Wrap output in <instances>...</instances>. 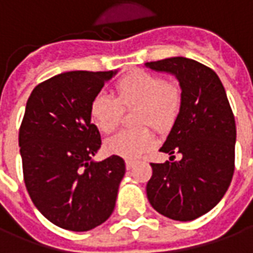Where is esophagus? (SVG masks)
I'll return each instance as SVG.
<instances>
[{"mask_svg": "<svg viewBox=\"0 0 253 253\" xmlns=\"http://www.w3.org/2000/svg\"><path fill=\"white\" fill-rule=\"evenodd\" d=\"M134 165H135V163H134V161H131V160H126V168H127V169H131Z\"/></svg>", "mask_w": 253, "mask_h": 253, "instance_id": "obj_1", "label": "esophagus"}]
</instances>
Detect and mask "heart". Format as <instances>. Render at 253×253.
Instances as JSON below:
<instances>
[{
	"label": "heart",
	"mask_w": 253,
	"mask_h": 253,
	"mask_svg": "<svg viewBox=\"0 0 253 253\" xmlns=\"http://www.w3.org/2000/svg\"><path fill=\"white\" fill-rule=\"evenodd\" d=\"M116 97L97 93L90 103V118L100 131H114L122 119V108L137 107L135 125H150L159 131L168 130L180 112L181 88L176 83L148 72L132 73L116 83ZM154 135L148 126L122 130L105 141V150L125 159H138L153 146Z\"/></svg>",
	"instance_id": "obj_1"
}]
</instances>
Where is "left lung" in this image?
Masks as SVG:
<instances>
[{
	"instance_id": "8db88e82",
	"label": "left lung",
	"mask_w": 253,
	"mask_h": 253,
	"mask_svg": "<svg viewBox=\"0 0 253 253\" xmlns=\"http://www.w3.org/2000/svg\"><path fill=\"white\" fill-rule=\"evenodd\" d=\"M173 74L180 84L181 107L160 152L164 164L152 163L146 194L156 211L175 221H192L210 211L228 191L234 172L236 122L221 80L210 67L184 57L146 62ZM182 160L174 161V152Z\"/></svg>"
}]
</instances>
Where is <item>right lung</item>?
<instances>
[{
  "instance_id": "add662e5",
  "label": "right lung",
  "mask_w": 253,
  "mask_h": 253,
  "mask_svg": "<svg viewBox=\"0 0 253 253\" xmlns=\"http://www.w3.org/2000/svg\"><path fill=\"white\" fill-rule=\"evenodd\" d=\"M116 72H66L32 90L19 131L24 183L36 209L59 228L86 232L115 209L126 172L119 156L96 163L101 146L90 103Z\"/></svg>"
}]
</instances>
